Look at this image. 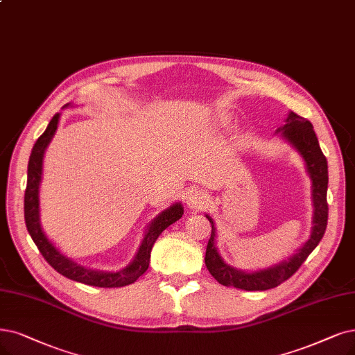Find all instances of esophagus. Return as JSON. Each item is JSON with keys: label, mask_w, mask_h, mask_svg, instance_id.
Segmentation results:
<instances>
[{"label": "esophagus", "mask_w": 355, "mask_h": 355, "mask_svg": "<svg viewBox=\"0 0 355 355\" xmlns=\"http://www.w3.org/2000/svg\"><path fill=\"white\" fill-rule=\"evenodd\" d=\"M208 195L204 192V191H201V189H195V191H192L189 195H188V207L191 208V209H195V211H198V209H202V208H205L207 205H208Z\"/></svg>", "instance_id": "obj_1"}]
</instances>
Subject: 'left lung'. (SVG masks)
Masks as SVG:
<instances>
[{"label": "left lung", "instance_id": "1", "mask_svg": "<svg viewBox=\"0 0 355 355\" xmlns=\"http://www.w3.org/2000/svg\"><path fill=\"white\" fill-rule=\"evenodd\" d=\"M286 123L275 131L282 139L288 143L304 160L306 172L311 182V204H313V218H311V232L306 242L297 249L291 257L258 271H243L227 263L218 252L216 243V223L208 214L205 217L211 223V237L205 252V265L209 274L220 284L225 287H236L246 291H265L278 287L287 281L297 269L302 266L309 254L322 240L326 224H328V162L323 155L313 125L294 112H288Z\"/></svg>", "mask_w": 355, "mask_h": 355}]
</instances>
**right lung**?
Here are the masks:
<instances>
[{
  "label": "right lung",
  "mask_w": 355,
  "mask_h": 355,
  "mask_svg": "<svg viewBox=\"0 0 355 355\" xmlns=\"http://www.w3.org/2000/svg\"><path fill=\"white\" fill-rule=\"evenodd\" d=\"M74 106L67 103L62 109ZM61 113L51 119L49 125L46 126L45 132L42 134L33 146L29 166H27V187L24 193V221L27 232L32 236L35 245L44 254V258L48 263L55 269L56 272L61 275L83 282V284L93 286V287H103V288H113V287H125L135 282L141 275H143L150 265L151 249L155 243V240L166 230L170 224H173L183 216V207L180 202H175L166 209H163L160 214L155 216L147 225L143 242H141L137 253L134 254V259L119 271H101V269H92L89 266H83L77 263L74 259L68 258L58 248L52 243L49 237L45 234L44 229L40 224V207H39V188L42 182V173H44V157L45 151L52 141L56 128H58Z\"/></svg>",
  "instance_id": "1"
}]
</instances>
